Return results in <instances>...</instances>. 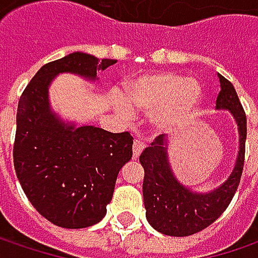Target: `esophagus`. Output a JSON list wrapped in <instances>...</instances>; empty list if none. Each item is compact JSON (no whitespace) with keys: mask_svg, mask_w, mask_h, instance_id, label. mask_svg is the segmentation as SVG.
<instances>
[{"mask_svg":"<svg viewBox=\"0 0 258 258\" xmlns=\"http://www.w3.org/2000/svg\"><path fill=\"white\" fill-rule=\"evenodd\" d=\"M143 149H145V143L140 142V140H134V143H133V157L139 158V155L142 154Z\"/></svg>","mask_w":258,"mask_h":258,"instance_id":"34e87169","label":"esophagus"}]
</instances>
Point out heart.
I'll return each instance as SVG.
<instances>
[{
	"label": "heart",
	"mask_w": 258,
	"mask_h": 258,
	"mask_svg": "<svg viewBox=\"0 0 258 258\" xmlns=\"http://www.w3.org/2000/svg\"><path fill=\"white\" fill-rule=\"evenodd\" d=\"M125 97L134 110L152 112L151 124L154 128L170 131L188 124L197 115L203 91L194 79L160 70L130 79L125 85ZM129 108L124 103L121 104V110L125 115H131Z\"/></svg>",
	"instance_id": "b5f03b06"
}]
</instances>
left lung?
<instances>
[{
	"instance_id": "1",
	"label": "left lung",
	"mask_w": 258,
	"mask_h": 258,
	"mask_svg": "<svg viewBox=\"0 0 258 258\" xmlns=\"http://www.w3.org/2000/svg\"><path fill=\"white\" fill-rule=\"evenodd\" d=\"M221 91L217 97V110H229L237 124L239 151L232 173L220 186L200 192L185 186L180 182L169 161V142L164 134L148 146L140 155V164L145 169L143 202L146 220L157 232L167 236H189L209 227L230 205L239 186L246 140V116L234 86L218 75Z\"/></svg>"
}]
</instances>
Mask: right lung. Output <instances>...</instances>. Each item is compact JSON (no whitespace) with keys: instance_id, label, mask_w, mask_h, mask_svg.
I'll list each match as a JSON object with an SVG mask.
<instances>
[{"instance_id":"add662e5","label":"right lung","mask_w":258,"mask_h":258,"mask_svg":"<svg viewBox=\"0 0 258 258\" xmlns=\"http://www.w3.org/2000/svg\"><path fill=\"white\" fill-rule=\"evenodd\" d=\"M115 62L73 52L43 66L19 100L15 170L32 206L58 227L85 229L104 218L118 173L133 157V137L61 119L50 107V83L61 73L94 82Z\"/></svg>"}]
</instances>
